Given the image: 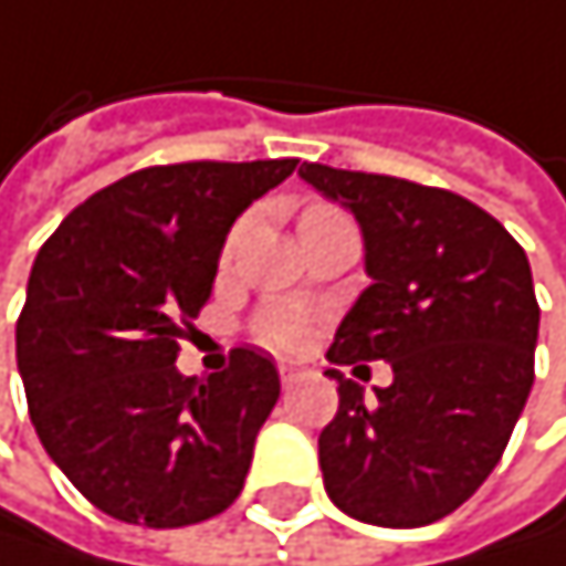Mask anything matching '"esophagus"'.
I'll return each mask as SVG.
<instances>
[{
	"label": "esophagus",
	"mask_w": 566,
	"mask_h": 566,
	"mask_svg": "<svg viewBox=\"0 0 566 566\" xmlns=\"http://www.w3.org/2000/svg\"><path fill=\"white\" fill-rule=\"evenodd\" d=\"M296 378H300V367L296 364H280V381H283V388H290Z\"/></svg>",
	"instance_id": "esophagus-1"
}]
</instances>
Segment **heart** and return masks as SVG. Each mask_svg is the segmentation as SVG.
<instances>
[{
    "mask_svg": "<svg viewBox=\"0 0 566 566\" xmlns=\"http://www.w3.org/2000/svg\"><path fill=\"white\" fill-rule=\"evenodd\" d=\"M334 212H337L334 206H310V209H303L300 219L334 216ZM256 334L273 350H296L303 344V337H306V317H303V310L293 306V303H270V306H263V314L256 317Z\"/></svg>",
    "mask_w": 566,
    "mask_h": 566,
    "instance_id": "b5f03b06",
    "label": "heart"
}]
</instances>
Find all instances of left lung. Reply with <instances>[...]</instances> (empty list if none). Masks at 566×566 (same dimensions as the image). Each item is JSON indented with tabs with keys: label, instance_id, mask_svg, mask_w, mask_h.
I'll use <instances>...</instances> for the list:
<instances>
[{
	"label": "left lung",
	"instance_id": "1",
	"mask_svg": "<svg viewBox=\"0 0 566 566\" xmlns=\"http://www.w3.org/2000/svg\"><path fill=\"white\" fill-rule=\"evenodd\" d=\"M300 175L354 212L371 276L327 360L396 371L371 402L327 371L340 395L321 432L327 496L375 526L436 523L486 483L533 388L541 306L526 252L449 188L314 161Z\"/></svg>",
	"mask_w": 566,
	"mask_h": 566
}]
</instances>
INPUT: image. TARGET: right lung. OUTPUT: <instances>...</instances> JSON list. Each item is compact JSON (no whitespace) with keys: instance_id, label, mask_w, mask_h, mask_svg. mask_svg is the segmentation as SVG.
Segmentation results:
<instances>
[{"instance_id":"add662e5","label":"right lung","mask_w":566,"mask_h":566,"mask_svg":"<svg viewBox=\"0 0 566 566\" xmlns=\"http://www.w3.org/2000/svg\"><path fill=\"white\" fill-rule=\"evenodd\" d=\"M296 158L181 161L124 175L43 242L15 321V360L50 459L97 510L175 530L242 493L280 398L276 364L235 347L209 381L178 375L222 242Z\"/></svg>"}]
</instances>
